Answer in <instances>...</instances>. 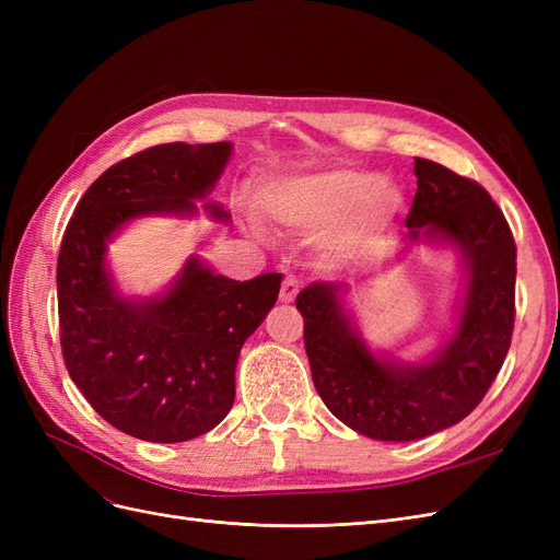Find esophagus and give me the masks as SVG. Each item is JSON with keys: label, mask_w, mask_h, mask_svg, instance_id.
<instances>
[{"label": "esophagus", "mask_w": 560, "mask_h": 560, "mask_svg": "<svg viewBox=\"0 0 560 560\" xmlns=\"http://www.w3.org/2000/svg\"><path fill=\"white\" fill-rule=\"evenodd\" d=\"M299 290H301L299 280H296L294 276H287L284 282H282V290H280V301H282V303H292V301L296 299Z\"/></svg>", "instance_id": "esophagus-1"}]
</instances>
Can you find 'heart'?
<instances>
[{
    "mask_svg": "<svg viewBox=\"0 0 560 560\" xmlns=\"http://www.w3.org/2000/svg\"><path fill=\"white\" fill-rule=\"evenodd\" d=\"M401 200L395 184L350 167L276 177L257 191L259 210L278 224L296 231L322 229L317 245L331 259H348L374 243ZM247 226L264 238L257 219L249 217Z\"/></svg>",
    "mask_w": 560,
    "mask_h": 560,
    "instance_id": "heart-1",
    "label": "heart"
}]
</instances>
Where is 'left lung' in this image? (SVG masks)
<instances>
[{
    "mask_svg": "<svg viewBox=\"0 0 560 560\" xmlns=\"http://www.w3.org/2000/svg\"><path fill=\"white\" fill-rule=\"evenodd\" d=\"M418 191L401 249L448 247L460 261L451 329L418 360L371 346L343 280H317L296 296L317 395L358 434L413 442L469 416L495 381L514 329L516 245L500 208L477 182L416 159Z\"/></svg>",
    "mask_w": 560,
    "mask_h": 560,
    "instance_id": "left-lung-1",
    "label": "left lung"
}]
</instances>
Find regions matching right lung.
I'll return each mask as SVG.
<instances>
[{"label":"right lung","mask_w":560,"mask_h":560,"mask_svg":"<svg viewBox=\"0 0 560 560\" xmlns=\"http://www.w3.org/2000/svg\"><path fill=\"white\" fill-rule=\"evenodd\" d=\"M231 154V142L140 151L91 184L65 231L58 311L67 371L109 425L142 442H189L226 418L241 348L276 306L282 276L238 282L191 254L161 292L126 294L109 243L140 219L196 217L198 208L229 224L231 212L210 194Z\"/></svg>","instance_id":"right-lung-1"}]
</instances>
